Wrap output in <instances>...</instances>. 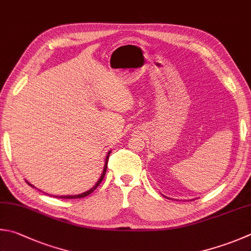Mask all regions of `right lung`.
<instances>
[{
	"label": "right lung",
	"instance_id": "1",
	"mask_svg": "<svg viewBox=\"0 0 251 251\" xmlns=\"http://www.w3.org/2000/svg\"><path fill=\"white\" fill-rule=\"evenodd\" d=\"M110 153H111V151H109V152H108V154H107V156H106V159H105V165H103V169H102V173H101V176L99 177V179H98V181L96 182V184L95 186H94L93 188H91L89 189V190H87V191H85V192H83V193H81V195H74V196H55L56 198H62V199H78V198H84V197H87L88 195H91V193L95 190V189L99 186V183H100L101 181H102V179H103V177H105V175H106V170H107V164H108V158H109V155H110ZM26 182L29 184L30 187H34L32 186V184L30 183V182H28L27 180H26ZM35 188V187H34Z\"/></svg>",
	"mask_w": 251,
	"mask_h": 251
}]
</instances>
